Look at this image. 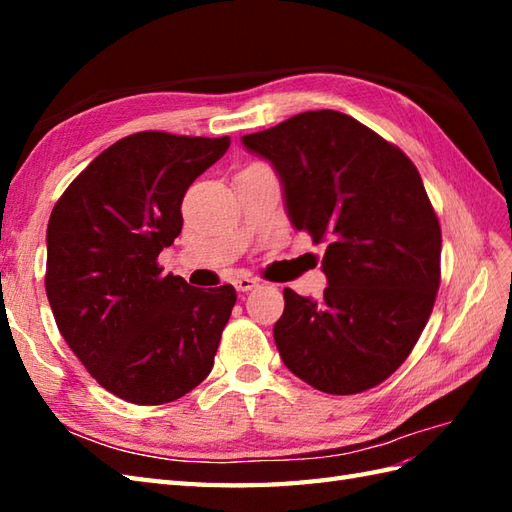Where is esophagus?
Listing matches in <instances>:
<instances>
[{
  "label": "esophagus",
  "instance_id": "1",
  "mask_svg": "<svg viewBox=\"0 0 512 512\" xmlns=\"http://www.w3.org/2000/svg\"><path fill=\"white\" fill-rule=\"evenodd\" d=\"M235 288L239 290V292H248V290H253V288H257L259 286V279H255V277H248V275H239L235 281Z\"/></svg>",
  "mask_w": 512,
  "mask_h": 512
}]
</instances>
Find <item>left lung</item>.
Returning <instances> with one entry per match:
<instances>
[{
  "label": "left lung",
  "instance_id": "obj_1",
  "mask_svg": "<svg viewBox=\"0 0 512 512\" xmlns=\"http://www.w3.org/2000/svg\"><path fill=\"white\" fill-rule=\"evenodd\" d=\"M242 143L277 171L292 226L328 244L323 299L284 290L273 330L281 361L325 394L380 385L411 354L440 288V222L416 165L334 110Z\"/></svg>",
  "mask_w": 512,
  "mask_h": 512
}]
</instances>
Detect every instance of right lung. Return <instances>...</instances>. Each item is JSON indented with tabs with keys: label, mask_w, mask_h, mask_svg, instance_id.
I'll list each match as a JSON object with an SVG mask.
<instances>
[{
	"label": "right lung",
	"mask_w": 512,
	"mask_h": 512,
	"mask_svg": "<svg viewBox=\"0 0 512 512\" xmlns=\"http://www.w3.org/2000/svg\"><path fill=\"white\" fill-rule=\"evenodd\" d=\"M231 138L138 132L96 156L54 204L46 292L65 343L96 383L134 405H165L213 369L235 288L162 275L180 204Z\"/></svg>",
	"instance_id": "1"
}]
</instances>
